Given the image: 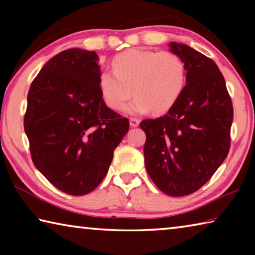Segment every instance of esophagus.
I'll list each match as a JSON object with an SVG mask.
<instances>
[{
	"label": "esophagus",
	"mask_w": 255,
	"mask_h": 255,
	"mask_svg": "<svg viewBox=\"0 0 255 255\" xmlns=\"http://www.w3.org/2000/svg\"><path fill=\"white\" fill-rule=\"evenodd\" d=\"M129 124H130L131 127H138L139 126V120L136 118H130L129 119Z\"/></svg>",
	"instance_id": "obj_1"
}]
</instances>
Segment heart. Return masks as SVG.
<instances>
[{"mask_svg": "<svg viewBox=\"0 0 255 255\" xmlns=\"http://www.w3.org/2000/svg\"><path fill=\"white\" fill-rule=\"evenodd\" d=\"M112 67L99 77L102 97L108 107L119 111L133 91L136 97L126 109L131 115L169 111L187 83L183 60L170 51L129 49L116 56Z\"/></svg>", "mask_w": 255, "mask_h": 255, "instance_id": "1", "label": "heart"}]
</instances>
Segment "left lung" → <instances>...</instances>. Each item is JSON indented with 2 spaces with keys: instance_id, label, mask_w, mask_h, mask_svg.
Segmentation results:
<instances>
[{
  "instance_id": "left-lung-1",
  "label": "left lung",
  "mask_w": 255,
  "mask_h": 255,
  "mask_svg": "<svg viewBox=\"0 0 255 255\" xmlns=\"http://www.w3.org/2000/svg\"><path fill=\"white\" fill-rule=\"evenodd\" d=\"M183 60L187 85L166 115L145 119V166L156 187L172 197L199 190L226 158L233 105L213 59L183 44L170 42Z\"/></svg>"
}]
</instances>
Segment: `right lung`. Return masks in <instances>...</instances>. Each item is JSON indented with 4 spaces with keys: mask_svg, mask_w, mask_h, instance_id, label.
Instances as JSON below:
<instances>
[{
    "mask_svg": "<svg viewBox=\"0 0 255 255\" xmlns=\"http://www.w3.org/2000/svg\"><path fill=\"white\" fill-rule=\"evenodd\" d=\"M94 51L64 50L47 62L28 92L24 131L34 166L60 191L83 196L105 178L129 129L109 109Z\"/></svg>",
    "mask_w": 255,
    "mask_h": 255,
    "instance_id": "add662e5",
    "label": "right lung"
}]
</instances>
